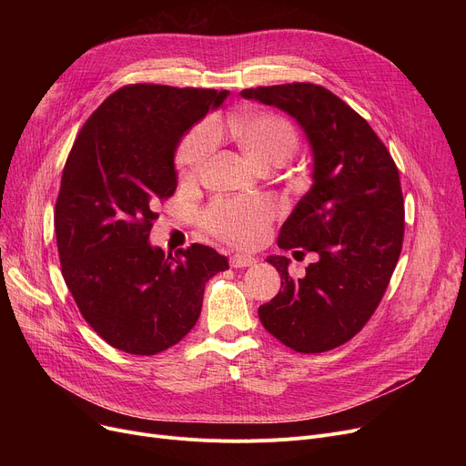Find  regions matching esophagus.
Masks as SVG:
<instances>
[{
    "label": "esophagus",
    "mask_w": 466,
    "mask_h": 466,
    "mask_svg": "<svg viewBox=\"0 0 466 466\" xmlns=\"http://www.w3.org/2000/svg\"><path fill=\"white\" fill-rule=\"evenodd\" d=\"M255 262H257V258L251 257V255H239V253H236V255L230 257V266L232 268H248V266H253Z\"/></svg>",
    "instance_id": "1"
}]
</instances>
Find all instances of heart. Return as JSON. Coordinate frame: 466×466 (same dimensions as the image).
I'll list each match as a JSON object with an SVG mask.
<instances>
[{
	"instance_id": "b5f03b06",
	"label": "heart",
	"mask_w": 466,
	"mask_h": 466,
	"mask_svg": "<svg viewBox=\"0 0 466 466\" xmlns=\"http://www.w3.org/2000/svg\"><path fill=\"white\" fill-rule=\"evenodd\" d=\"M232 139L251 164L270 169L285 164L299 149V134L292 122L276 113L234 116L228 125ZM217 147L211 125L194 127L177 147V169L185 181L196 179L209 166ZM272 220V209L262 200H217L202 215L204 228L232 246L248 248L260 241Z\"/></svg>"
}]
</instances>
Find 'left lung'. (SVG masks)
<instances>
[{
	"label": "left lung",
	"mask_w": 466,
	"mask_h": 466,
	"mask_svg": "<svg viewBox=\"0 0 466 466\" xmlns=\"http://www.w3.org/2000/svg\"><path fill=\"white\" fill-rule=\"evenodd\" d=\"M299 120L313 149V185L285 220L278 246L315 253L306 276L287 257L268 262L281 290L258 308L262 327L299 353L350 341L380 306L404 239L399 167L372 127L344 100L313 83L241 90Z\"/></svg>",
	"instance_id": "obj_1"
}]
</instances>
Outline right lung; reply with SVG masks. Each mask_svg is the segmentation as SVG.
I'll return each mask as SVG.
<instances>
[{"mask_svg": "<svg viewBox=\"0 0 466 466\" xmlns=\"http://www.w3.org/2000/svg\"><path fill=\"white\" fill-rule=\"evenodd\" d=\"M227 90L136 83L113 92L67 155L55 208L64 281L85 321L115 350L157 355L183 339L227 257L200 243L151 248L157 209L177 188L174 155Z\"/></svg>", "mask_w": 466, "mask_h": 466, "instance_id": "right-lung-1", "label": "right lung"}]
</instances>
